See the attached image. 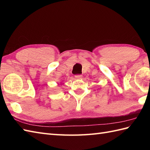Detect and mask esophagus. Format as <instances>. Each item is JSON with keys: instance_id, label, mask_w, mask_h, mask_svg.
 <instances>
[{"instance_id": "obj_1", "label": "esophagus", "mask_w": 150, "mask_h": 150, "mask_svg": "<svg viewBox=\"0 0 150 150\" xmlns=\"http://www.w3.org/2000/svg\"><path fill=\"white\" fill-rule=\"evenodd\" d=\"M82 76L81 75H79V74L76 75L75 76V79H81L82 78Z\"/></svg>"}]
</instances>
